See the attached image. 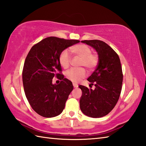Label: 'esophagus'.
Here are the masks:
<instances>
[{
	"mask_svg": "<svg viewBox=\"0 0 146 146\" xmlns=\"http://www.w3.org/2000/svg\"><path fill=\"white\" fill-rule=\"evenodd\" d=\"M73 86L75 88H77L78 86V84H77V83H73Z\"/></svg>",
	"mask_w": 146,
	"mask_h": 146,
	"instance_id": "esophagus-1",
	"label": "esophagus"
}]
</instances>
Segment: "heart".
Here are the masks:
<instances>
[{"label": "heart", "instance_id": "b5f03b06", "mask_svg": "<svg viewBox=\"0 0 146 146\" xmlns=\"http://www.w3.org/2000/svg\"><path fill=\"white\" fill-rule=\"evenodd\" d=\"M71 53L81 58L80 66H85L89 70L94 69L97 66L98 61V56L92 54V49L88 46L86 44H78L73 46L69 49ZM69 51L65 49L62 51L60 57L59 62L61 66L63 68H68L70 66V56ZM86 72L84 68H71L68 70L66 76V78L73 82H78L82 78L86 76Z\"/></svg>", "mask_w": 146, "mask_h": 146}]
</instances>
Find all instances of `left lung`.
<instances>
[{"label": "left lung", "mask_w": 146, "mask_h": 146, "mask_svg": "<svg viewBox=\"0 0 146 146\" xmlns=\"http://www.w3.org/2000/svg\"><path fill=\"white\" fill-rule=\"evenodd\" d=\"M95 49L98 63L87 80L94 90L80 85L82 95L80 107L85 115L92 118L104 117L112 110L120 97L123 81L122 67L119 56L110 46L100 40L81 41Z\"/></svg>", "instance_id": "1"}]
</instances>
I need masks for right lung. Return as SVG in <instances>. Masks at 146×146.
Returning a JSON list of instances; mask_svg holds the SVG:
<instances>
[{
	"label": "right lung",
	"instance_id": "right-lung-1",
	"mask_svg": "<svg viewBox=\"0 0 146 146\" xmlns=\"http://www.w3.org/2000/svg\"><path fill=\"white\" fill-rule=\"evenodd\" d=\"M78 42V40L48 37L34 45L27 54L23 71L24 92L33 109L40 115L54 117L64 110L73 86L57 73L61 71L59 57L64 49ZM54 76H60L59 85L52 83Z\"/></svg>",
	"mask_w": 146,
	"mask_h": 146
}]
</instances>
